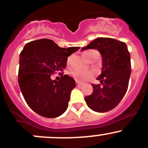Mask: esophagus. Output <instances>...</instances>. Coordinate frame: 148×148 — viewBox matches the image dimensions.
<instances>
[{
  "mask_svg": "<svg viewBox=\"0 0 148 148\" xmlns=\"http://www.w3.org/2000/svg\"><path fill=\"white\" fill-rule=\"evenodd\" d=\"M83 83H81V82H78V81H76V85L78 86H81L83 85Z\"/></svg>",
  "mask_w": 148,
  "mask_h": 148,
  "instance_id": "34e87169",
  "label": "esophagus"
}]
</instances>
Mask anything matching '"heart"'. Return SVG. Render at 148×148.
<instances>
[{
  "instance_id": "1",
  "label": "heart",
  "mask_w": 148,
  "mask_h": 148,
  "mask_svg": "<svg viewBox=\"0 0 148 148\" xmlns=\"http://www.w3.org/2000/svg\"><path fill=\"white\" fill-rule=\"evenodd\" d=\"M95 53H97L96 51H87L84 53V57L88 60H90L92 58L93 55ZM70 59H68L67 62H69ZM70 75L78 81H84L92 78L94 76V73L89 70H73L70 72Z\"/></svg>"
}]
</instances>
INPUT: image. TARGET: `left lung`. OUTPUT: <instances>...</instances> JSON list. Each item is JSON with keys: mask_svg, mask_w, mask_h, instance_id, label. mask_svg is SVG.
<instances>
[{"mask_svg": "<svg viewBox=\"0 0 148 148\" xmlns=\"http://www.w3.org/2000/svg\"><path fill=\"white\" fill-rule=\"evenodd\" d=\"M97 49L102 57L99 84H91L93 93L85 97L90 109L105 112L117 106L124 97L131 75L130 54L124 42L110 38H98L81 51Z\"/></svg>", "mask_w": 148, "mask_h": 148, "instance_id": "8db88e82", "label": "left lung"}]
</instances>
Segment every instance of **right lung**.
I'll return each instance as SVG.
<instances>
[{
	"instance_id": "add662e5",
	"label": "right lung",
	"mask_w": 148,
	"mask_h": 148,
	"mask_svg": "<svg viewBox=\"0 0 148 148\" xmlns=\"http://www.w3.org/2000/svg\"><path fill=\"white\" fill-rule=\"evenodd\" d=\"M79 47H59L50 39H40L27 43L21 51L18 83L25 100L34 112L45 118H57L68 107L75 80L62 72L67 57ZM59 72L61 79L51 80Z\"/></svg>"
}]
</instances>
